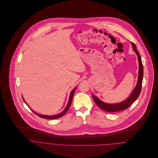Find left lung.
<instances>
[{"label": "left lung", "mask_w": 158, "mask_h": 158, "mask_svg": "<svg viewBox=\"0 0 158 158\" xmlns=\"http://www.w3.org/2000/svg\"><path fill=\"white\" fill-rule=\"evenodd\" d=\"M133 50H135L139 60V77H138V80L137 83L135 86V89L133 90L130 96L124 102H122L120 103H116V104H108L104 103L100 100L97 97L92 95L93 99L95 102V103L97 104V105L102 110L107 111V112H117L120 111L122 110H125L127 109L128 107H130L135 102L137 98L139 96L141 89H142V80H143V64L142 62V60L140 56L139 53L136 49V46L133 43H131Z\"/></svg>", "instance_id": "obj_1"}]
</instances>
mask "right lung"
Here are the masks:
<instances>
[{"instance_id":"right-lung-1","label":"right lung","mask_w":158,"mask_h":158,"mask_svg":"<svg viewBox=\"0 0 158 158\" xmlns=\"http://www.w3.org/2000/svg\"><path fill=\"white\" fill-rule=\"evenodd\" d=\"M77 88H74L73 90H72V92H70V97H69V102H68V105L66 106V108L64 109V110L60 114H57V115H52V116H48V115H41V114H39L38 113H35V111H33L32 110V111L35 114H36V115H38L39 117H41V118H47V119H56V118H60L61 117H62L63 115H64L66 112L68 111L69 108H70V105H71V103H72V98H73V94H74V92H75V90Z\"/></svg>"}]
</instances>
